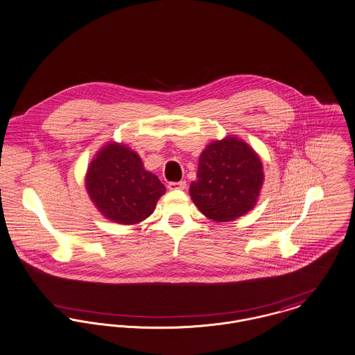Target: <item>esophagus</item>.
Listing matches in <instances>:
<instances>
[{"label":"esophagus","instance_id":"esophagus-1","mask_svg":"<svg viewBox=\"0 0 355 355\" xmlns=\"http://www.w3.org/2000/svg\"><path fill=\"white\" fill-rule=\"evenodd\" d=\"M167 188L170 191H184L187 188V182L185 181H180V182H168Z\"/></svg>","mask_w":355,"mask_h":355}]
</instances>
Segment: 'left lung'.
Wrapping results in <instances>:
<instances>
[{
  "instance_id": "obj_1",
  "label": "left lung",
  "mask_w": 355,
  "mask_h": 355,
  "mask_svg": "<svg viewBox=\"0 0 355 355\" xmlns=\"http://www.w3.org/2000/svg\"><path fill=\"white\" fill-rule=\"evenodd\" d=\"M263 181V164L254 148L241 137L227 135L200 154L189 194L204 216L227 223L257 205Z\"/></svg>"
}]
</instances>
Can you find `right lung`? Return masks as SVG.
I'll return each instance as SVG.
<instances>
[{
  "instance_id": "obj_1",
  "label": "right lung",
  "mask_w": 355,
  "mask_h": 355,
  "mask_svg": "<svg viewBox=\"0 0 355 355\" xmlns=\"http://www.w3.org/2000/svg\"><path fill=\"white\" fill-rule=\"evenodd\" d=\"M85 188L104 218L124 225L148 218L166 193L159 178L144 168L137 151L113 140L87 166Z\"/></svg>"
}]
</instances>
